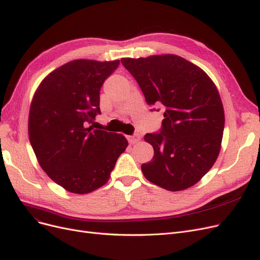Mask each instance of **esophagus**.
Wrapping results in <instances>:
<instances>
[{
	"label": "esophagus",
	"instance_id": "obj_1",
	"mask_svg": "<svg viewBox=\"0 0 260 260\" xmlns=\"http://www.w3.org/2000/svg\"><path fill=\"white\" fill-rule=\"evenodd\" d=\"M140 140H141V137H140V135H133V136H130V137H128V141H129V142H130L131 144L138 143Z\"/></svg>",
	"mask_w": 260,
	"mask_h": 260
}]
</instances>
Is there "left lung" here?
<instances>
[{
	"mask_svg": "<svg viewBox=\"0 0 260 260\" xmlns=\"http://www.w3.org/2000/svg\"><path fill=\"white\" fill-rule=\"evenodd\" d=\"M147 105L161 106V128L146 133L154 157L144 177L169 191L194 185L215 164L221 146L224 112L215 83L200 67L177 55L122 58ZM151 111L159 112V108Z\"/></svg>",
	"mask_w": 260,
	"mask_h": 260,
	"instance_id": "1",
	"label": "left lung"
}]
</instances>
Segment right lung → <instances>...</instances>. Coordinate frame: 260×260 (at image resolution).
<instances>
[{
    "mask_svg": "<svg viewBox=\"0 0 260 260\" xmlns=\"http://www.w3.org/2000/svg\"><path fill=\"white\" fill-rule=\"evenodd\" d=\"M119 62L69 61L44 78L31 102V146L46 175L69 192L104 185L128 146L123 136L89 125L101 114L102 85Z\"/></svg>",
    "mask_w": 260,
    "mask_h": 260,
    "instance_id": "add662e5",
    "label": "right lung"
}]
</instances>
